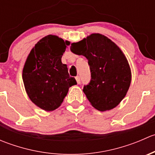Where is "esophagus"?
I'll return each mask as SVG.
<instances>
[{
  "label": "esophagus",
  "instance_id": "34e87169",
  "mask_svg": "<svg viewBox=\"0 0 155 155\" xmlns=\"http://www.w3.org/2000/svg\"><path fill=\"white\" fill-rule=\"evenodd\" d=\"M76 82H77L78 84L80 83V77H79V76H76Z\"/></svg>",
  "mask_w": 155,
  "mask_h": 155
}]
</instances>
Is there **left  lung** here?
Returning a JSON list of instances; mask_svg holds the SVG:
<instances>
[{
    "label": "left lung",
    "instance_id": "obj_1",
    "mask_svg": "<svg viewBox=\"0 0 155 155\" xmlns=\"http://www.w3.org/2000/svg\"><path fill=\"white\" fill-rule=\"evenodd\" d=\"M70 50L87 59L91 79L83 91L91 104L101 112L118 106L131 82L129 64L119 47L105 36L92 34L72 43Z\"/></svg>",
    "mask_w": 155,
    "mask_h": 155
}]
</instances>
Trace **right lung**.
I'll return each mask as SVG.
<instances>
[{
    "label": "right lung",
    "mask_w": 155,
    "mask_h": 155,
    "mask_svg": "<svg viewBox=\"0 0 155 155\" xmlns=\"http://www.w3.org/2000/svg\"><path fill=\"white\" fill-rule=\"evenodd\" d=\"M70 42L48 35L37 42L30 52L22 73L26 92L31 101L46 111L58 108L69 87L76 85L61 58Z\"/></svg>",
    "instance_id": "obj_1"
}]
</instances>
